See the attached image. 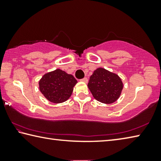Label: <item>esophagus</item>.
Wrapping results in <instances>:
<instances>
[{
    "label": "esophagus",
    "mask_w": 161,
    "mask_h": 161,
    "mask_svg": "<svg viewBox=\"0 0 161 161\" xmlns=\"http://www.w3.org/2000/svg\"><path fill=\"white\" fill-rule=\"evenodd\" d=\"M81 81H83V82H84V83H87L88 82V79H87L86 77H84L82 79V80H81Z\"/></svg>",
    "instance_id": "obj_1"
}]
</instances>
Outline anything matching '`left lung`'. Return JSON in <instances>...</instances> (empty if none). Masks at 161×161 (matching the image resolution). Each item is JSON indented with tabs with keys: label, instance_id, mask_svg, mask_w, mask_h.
Here are the masks:
<instances>
[{
	"label": "left lung",
	"instance_id": "8db88e82",
	"mask_svg": "<svg viewBox=\"0 0 161 161\" xmlns=\"http://www.w3.org/2000/svg\"><path fill=\"white\" fill-rule=\"evenodd\" d=\"M88 87L95 99L103 103H112L121 96L124 84L116 73L99 67L91 75Z\"/></svg>",
	"mask_w": 161,
	"mask_h": 161
}]
</instances>
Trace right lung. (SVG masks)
I'll use <instances>...</instances> for the list:
<instances>
[{"instance_id":"right-lung-1","label":"right lung","mask_w":161,"mask_h":161,"mask_svg":"<svg viewBox=\"0 0 161 161\" xmlns=\"http://www.w3.org/2000/svg\"><path fill=\"white\" fill-rule=\"evenodd\" d=\"M77 83L74 76L60 69L45 73L38 82L40 92L54 103H62L69 99Z\"/></svg>"}]
</instances>
